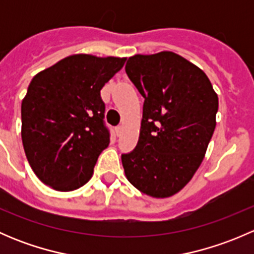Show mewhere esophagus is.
I'll return each mask as SVG.
<instances>
[{
  "label": "esophagus",
  "mask_w": 254,
  "mask_h": 254,
  "mask_svg": "<svg viewBox=\"0 0 254 254\" xmlns=\"http://www.w3.org/2000/svg\"><path fill=\"white\" fill-rule=\"evenodd\" d=\"M115 132H117L118 136H120V135H122V132H123V127H122V125H118V127H115Z\"/></svg>",
  "instance_id": "obj_1"
}]
</instances>
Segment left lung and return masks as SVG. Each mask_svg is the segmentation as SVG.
<instances>
[{
    "instance_id": "left-lung-1",
    "label": "left lung",
    "mask_w": 254,
    "mask_h": 254,
    "mask_svg": "<svg viewBox=\"0 0 254 254\" xmlns=\"http://www.w3.org/2000/svg\"><path fill=\"white\" fill-rule=\"evenodd\" d=\"M125 72L145 98L139 141L122 155L125 175L147 195L171 196L203 161L219 99L205 73L171 51L129 58Z\"/></svg>"
}]
</instances>
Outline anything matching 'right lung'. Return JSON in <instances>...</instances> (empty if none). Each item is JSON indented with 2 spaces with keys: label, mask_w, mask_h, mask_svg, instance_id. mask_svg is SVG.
<instances>
[{
  "label": "right lung",
  "mask_w": 254,
  "mask_h": 254,
  "mask_svg": "<svg viewBox=\"0 0 254 254\" xmlns=\"http://www.w3.org/2000/svg\"><path fill=\"white\" fill-rule=\"evenodd\" d=\"M125 59L72 55L33 77L22 102V141L38 178L60 191L91 179L111 142L101 89Z\"/></svg>",
  "instance_id": "1"
}]
</instances>
